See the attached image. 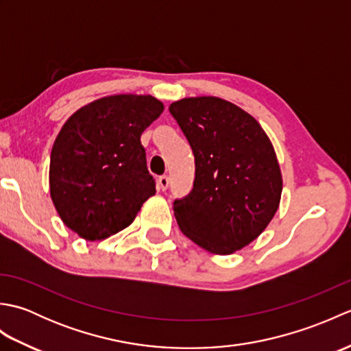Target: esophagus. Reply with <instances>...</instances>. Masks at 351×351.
<instances>
[{"label":"esophagus","mask_w":351,"mask_h":351,"mask_svg":"<svg viewBox=\"0 0 351 351\" xmlns=\"http://www.w3.org/2000/svg\"><path fill=\"white\" fill-rule=\"evenodd\" d=\"M169 187V178L166 175H162L158 178V190L166 191Z\"/></svg>","instance_id":"obj_1"}]
</instances>
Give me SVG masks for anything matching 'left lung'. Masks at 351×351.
<instances>
[{"label": "left lung", "instance_id": "left-lung-1", "mask_svg": "<svg viewBox=\"0 0 351 351\" xmlns=\"http://www.w3.org/2000/svg\"><path fill=\"white\" fill-rule=\"evenodd\" d=\"M169 110L196 162L191 193L173 204L178 225L202 249L232 255L264 232L279 208L274 147L255 117L217 96L184 98Z\"/></svg>", "mask_w": 351, "mask_h": 351}]
</instances>
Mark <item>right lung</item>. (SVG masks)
Here are the masks:
<instances>
[{
    "instance_id": "1",
    "label": "right lung",
    "mask_w": 351,
    "mask_h": 351,
    "mask_svg": "<svg viewBox=\"0 0 351 351\" xmlns=\"http://www.w3.org/2000/svg\"><path fill=\"white\" fill-rule=\"evenodd\" d=\"M164 104L151 95L104 96L62 126L49 161V195L62 221L87 241L128 228L155 195L141 132Z\"/></svg>"
}]
</instances>
